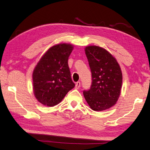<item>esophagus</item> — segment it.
<instances>
[{
	"mask_svg": "<svg viewBox=\"0 0 150 150\" xmlns=\"http://www.w3.org/2000/svg\"><path fill=\"white\" fill-rule=\"evenodd\" d=\"M81 86V83L80 82H77L75 84V88L76 89H79Z\"/></svg>",
	"mask_w": 150,
	"mask_h": 150,
	"instance_id": "obj_1",
	"label": "esophagus"
}]
</instances>
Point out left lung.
Listing matches in <instances>:
<instances>
[{
    "mask_svg": "<svg viewBox=\"0 0 150 150\" xmlns=\"http://www.w3.org/2000/svg\"><path fill=\"white\" fill-rule=\"evenodd\" d=\"M85 54L92 72V85L83 94L93 110L103 111L116 103L122 85L121 68L107 50L96 45L86 47Z\"/></svg>",
    "mask_w": 150,
    "mask_h": 150,
    "instance_id": "1",
    "label": "left lung"
}]
</instances>
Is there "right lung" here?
<instances>
[{
  "label": "right lung",
  "instance_id": "1",
  "mask_svg": "<svg viewBox=\"0 0 150 150\" xmlns=\"http://www.w3.org/2000/svg\"><path fill=\"white\" fill-rule=\"evenodd\" d=\"M73 46L60 43L48 49L38 62L32 74L34 93L44 105L53 107L75 86L67 60Z\"/></svg>",
  "mask_w": 150,
  "mask_h": 150
}]
</instances>
